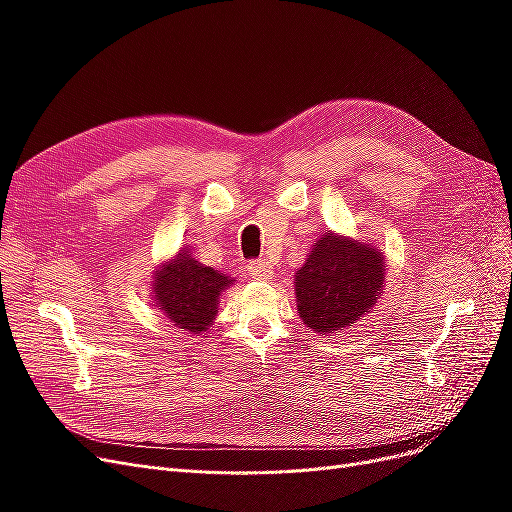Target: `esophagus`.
Returning a JSON list of instances; mask_svg holds the SVG:
<instances>
[{"label": "esophagus", "mask_w": 512, "mask_h": 512, "mask_svg": "<svg viewBox=\"0 0 512 512\" xmlns=\"http://www.w3.org/2000/svg\"><path fill=\"white\" fill-rule=\"evenodd\" d=\"M271 273H273V267L269 265L267 260L260 258V260L247 262V275L254 277V280H269Z\"/></svg>", "instance_id": "34e87169"}]
</instances>
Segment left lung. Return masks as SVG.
Instances as JSON below:
<instances>
[{"mask_svg":"<svg viewBox=\"0 0 512 512\" xmlns=\"http://www.w3.org/2000/svg\"><path fill=\"white\" fill-rule=\"evenodd\" d=\"M382 282L380 252L324 232L294 277L299 316L318 333L352 327L354 320L376 305Z\"/></svg>","mask_w":512,"mask_h":512,"instance_id":"left-lung-1","label":"left lung"}]
</instances>
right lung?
<instances>
[{
	"instance_id": "add662e5",
	"label": "right lung",
	"mask_w": 512,
	"mask_h": 512,
	"mask_svg": "<svg viewBox=\"0 0 512 512\" xmlns=\"http://www.w3.org/2000/svg\"><path fill=\"white\" fill-rule=\"evenodd\" d=\"M232 280L224 273L203 267L183 250L158 273L156 301L168 320L179 329L205 331L218 314L220 292L230 286Z\"/></svg>"
}]
</instances>
